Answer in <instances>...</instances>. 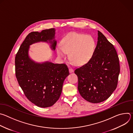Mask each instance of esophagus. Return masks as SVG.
Masks as SVG:
<instances>
[{"label":"esophagus","instance_id":"34e87169","mask_svg":"<svg viewBox=\"0 0 133 133\" xmlns=\"http://www.w3.org/2000/svg\"><path fill=\"white\" fill-rule=\"evenodd\" d=\"M69 71L70 73L73 72H74V69H72V68H69Z\"/></svg>","mask_w":133,"mask_h":133}]
</instances>
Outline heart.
I'll use <instances>...</instances> for the list:
<instances>
[{"instance_id": "obj_1", "label": "heart", "mask_w": 133, "mask_h": 133, "mask_svg": "<svg viewBox=\"0 0 133 133\" xmlns=\"http://www.w3.org/2000/svg\"><path fill=\"white\" fill-rule=\"evenodd\" d=\"M61 43L62 47L56 48L58 56L65 58L69 52V59L77 66L86 64L92 58L95 49V42L91 36L76 32L66 35Z\"/></svg>"}]
</instances>
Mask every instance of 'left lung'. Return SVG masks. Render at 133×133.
<instances>
[{"label": "left lung", "instance_id": "left-lung-1", "mask_svg": "<svg viewBox=\"0 0 133 133\" xmlns=\"http://www.w3.org/2000/svg\"><path fill=\"white\" fill-rule=\"evenodd\" d=\"M120 66L114 46L98 31L97 44L91 59L75 70L81 95L91 103L108 98L117 85Z\"/></svg>", "mask_w": 133, "mask_h": 133}]
</instances>
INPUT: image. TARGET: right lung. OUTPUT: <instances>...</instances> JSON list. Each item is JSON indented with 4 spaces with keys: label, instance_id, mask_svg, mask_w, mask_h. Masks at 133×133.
Listing matches in <instances>:
<instances>
[{
    "label": "right lung",
    "instance_id": "obj_1",
    "mask_svg": "<svg viewBox=\"0 0 133 133\" xmlns=\"http://www.w3.org/2000/svg\"><path fill=\"white\" fill-rule=\"evenodd\" d=\"M55 28L29 33L21 45L15 57L16 76L28 99L36 106H52L61 96L63 83L69 75L67 66L46 61L38 63L29 55L31 45L44 42L55 50L57 44Z\"/></svg>",
    "mask_w": 133,
    "mask_h": 133
}]
</instances>
